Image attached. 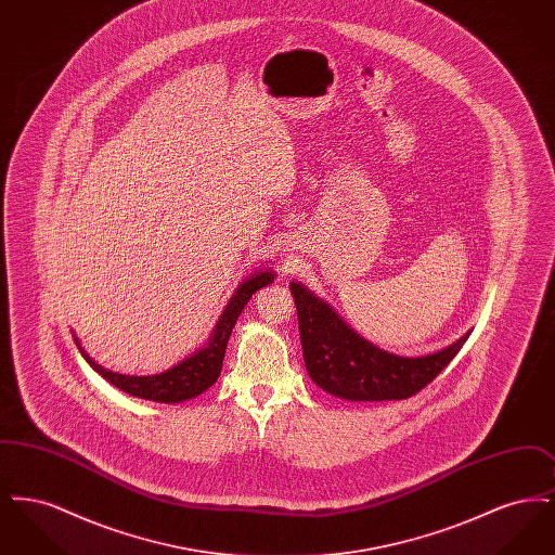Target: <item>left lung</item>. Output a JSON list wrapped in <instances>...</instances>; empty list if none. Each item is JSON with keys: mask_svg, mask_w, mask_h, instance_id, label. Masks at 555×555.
<instances>
[{"mask_svg": "<svg viewBox=\"0 0 555 555\" xmlns=\"http://www.w3.org/2000/svg\"><path fill=\"white\" fill-rule=\"evenodd\" d=\"M297 308L304 362L310 378L331 396L347 401L408 399L424 389L470 337L426 353L397 356L360 337L317 293L291 281Z\"/></svg>", "mask_w": 555, "mask_h": 555, "instance_id": "1", "label": "left lung"}]
</instances>
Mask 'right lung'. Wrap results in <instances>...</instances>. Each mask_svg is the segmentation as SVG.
Returning <instances> with one entry per match:
<instances>
[{
  "mask_svg": "<svg viewBox=\"0 0 555 555\" xmlns=\"http://www.w3.org/2000/svg\"><path fill=\"white\" fill-rule=\"evenodd\" d=\"M270 283H274V272L272 270H260V272H254L251 276H247L235 289L233 297L227 304V308L222 310V314L218 318L216 326L211 328L208 344L204 345L202 349L193 351L191 356H186L183 362H179L172 369L164 370L159 374L131 376V374L112 372V370L100 366L95 360H91L87 356V351L80 347L77 337H75V341L79 347L80 356L89 362V366L95 370L98 374H102L109 385L118 387L120 391H125V393L132 397H139V399L158 401V403H181L186 399L202 396L206 389H210L211 385L218 380L227 344H229V337L233 333V326L237 322L241 310L247 306V301L251 299V295L256 291L262 289Z\"/></svg>",
  "mask_w": 555,
  "mask_h": 555,
  "instance_id": "1",
  "label": "right lung"
}]
</instances>
